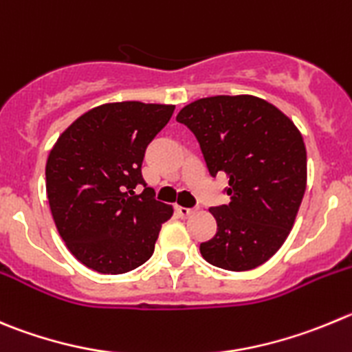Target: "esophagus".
Listing matches in <instances>:
<instances>
[{
  "mask_svg": "<svg viewBox=\"0 0 352 352\" xmlns=\"http://www.w3.org/2000/svg\"><path fill=\"white\" fill-rule=\"evenodd\" d=\"M175 212H177V215L184 217V219H186V217H191L192 213H195V208H186V206H179V205H177L175 206Z\"/></svg>",
  "mask_w": 352,
  "mask_h": 352,
  "instance_id": "34e87169",
  "label": "esophagus"
}]
</instances>
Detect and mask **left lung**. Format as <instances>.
I'll return each instance as SVG.
<instances>
[{"mask_svg": "<svg viewBox=\"0 0 352 352\" xmlns=\"http://www.w3.org/2000/svg\"><path fill=\"white\" fill-rule=\"evenodd\" d=\"M177 121L195 133L210 175L226 173L228 205L213 206L217 232L203 258L228 271H250L280 250L294 228L307 182L300 131L278 107L254 95L191 102Z\"/></svg>", "mask_w": 352, "mask_h": 352, "instance_id": "8db88e82", "label": "left lung"}]
</instances>
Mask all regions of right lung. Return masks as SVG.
Here are the masks:
<instances>
[{
    "mask_svg": "<svg viewBox=\"0 0 352 352\" xmlns=\"http://www.w3.org/2000/svg\"><path fill=\"white\" fill-rule=\"evenodd\" d=\"M175 106L114 102L94 107L58 137L47 161L55 226L74 257L102 274H123L151 258L173 215L142 179L151 140ZM144 191L135 195V187Z\"/></svg>",
    "mask_w": 352,
    "mask_h": 352,
    "instance_id": "add662e5",
    "label": "right lung"
}]
</instances>
